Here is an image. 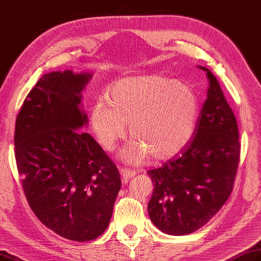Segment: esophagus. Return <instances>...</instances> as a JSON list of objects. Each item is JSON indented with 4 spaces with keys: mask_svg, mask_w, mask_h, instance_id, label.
<instances>
[{
    "mask_svg": "<svg viewBox=\"0 0 261 261\" xmlns=\"http://www.w3.org/2000/svg\"><path fill=\"white\" fill-rule=\"evenodd\" d=\"M120 172L123 182H127V180H130L131 177L136 175V171L130 170V168H120Z\"/></svg>",
    "mask_w": 261,
    "mask_h": 261,
    "instance_id": "esophagus-1",
    "label": "esophagus"
}]
</instances>
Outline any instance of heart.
Segmentation results:
<instances>
[{"label":"heart","instance_id":"heart-1","mask_svg":"<svg viewBox=\"0 0 261 261\" xmlns=\"http://www.w3.org/2000/svg\"><path fill=\"white\" fill-rule=\"evenodd\" d=\"M199 113L198 97L190 86L163 74L127 76L107 91V101L91 110V126L99 144L113 150L129 123L135 140L122 152L129 163L156 161L178 154L193 136Z\"/></svg>","mask_w":261,"mask_h":261}]
</instances>
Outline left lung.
I'll list each match as a JSON object with an SVG mask.
<instances>
[{
  "label": "left lung",
  "mask_w": 261,
  "mask_h": 261,
  "mask_svg": "<svg viewBox=\"0 0 261 261\" xmlns=\"http://www.w3.org/2000/svg\"><path fill=\"white\" fill-rule=\"evenodd\" d=\"M199 68L209 88L193 136L178 154L147 172L154 185L149 217L172 236L195 232L215 216L233 190L241 152L236 115L216 76Z\"/></svg>",
  "instance_id": "1"
}]
</instances>
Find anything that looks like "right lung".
<instances>
[{"mask_svg": "<svg viewBox=\"0 0 261 261\" xmlns=\"http://www.w3.org/2000/svg\"><path fill=\"white\" fill-rule=\"evenodd\" d=\"M90 73L44 74L25 97L14 129V155L32 211L72 241L95 240L111 221L121 189L116 165L89 134L80 107Z\"/></svg>", "mask_w": 261, "mask_h": 261, "instance_id": "add662e5", "label": "right lung"}]
</instances>
